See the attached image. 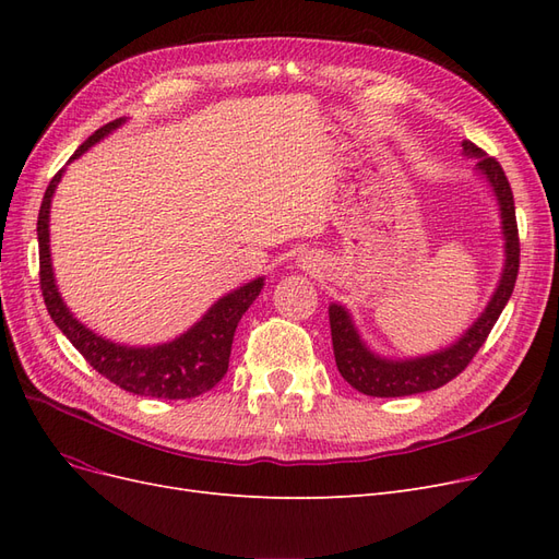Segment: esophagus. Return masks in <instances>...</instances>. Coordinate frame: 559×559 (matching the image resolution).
<instances>
[{
  "label": "esophagus",
  "instance_id": "esophagus-1",
  "mask_svg": "<svg viewBox=\"0 0 559 559\" xmlns=\"http://www.w3.org/2000/svg\"><path fill=\"white\" fill-rule=\"evenodd\" d=\"M300 265H302V267H306V270H312V267L317 265V259H314V257H308V253H306V257H302V259H300Z\"/></svg>",
  "mask_w": 559,
  "mask_h": 559
}]
</instances>
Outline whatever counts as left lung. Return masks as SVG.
<instances>
[{
	"label": "left lung",
	"mask_w": 559,
	"mask_h": 559,
	"mask_svg": "<svg viewBox=\"0 0 559 559\" xmlns=\"http://www.w3.org/2000/svg\"><path fill=\"white\" fill-rule=\"evenodd\" d=\"M462 146L466 156L476 158V170L489 181V186H492L499 202L501 230L506 240V263L501 270L499 286L495 296L489 298L485 312L473 321L471 329L460 337V341L441 352L415 359H384L380 354L370 352L361 341L357 326H354L349 312L343 306H337V302H331L329 321L335 366L341 370V376L357 389V392L366 396H411L431 392V389H438L454 380L471 364V359L476 357V352L487 341L489 331L497 324L501 310L506 308V302H509L513 294L520 267V238L511 183L506 179L497 158L487 156L483 148H478L468 140H464Z\"/></svg>",
	"instance_id": "1"
}]
</instances>
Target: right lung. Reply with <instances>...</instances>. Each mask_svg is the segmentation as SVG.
Returning a JSON list of instances; mask_svg holds the SVG:
<instances>
[{
  "instance_id": "right-lung-1",
  "label": "right lung",
  "mask_w": 559,
  "mask_h": 559,
  "mask_svg": "<svg viewBox=\"0 0 559 559\" xmlns=\"http://www.w3.org/2000/svg\"><path fill=\"white\" fill-rule=\"evenodd\" d=\"M126 118L95 130L91 138L83 142L70 163L81 154L105 140L111 130L123 126ZM62 170L50 179L44 193L39 218H37V238H39V284L46 310L56 326L67 335L79 352L99 376L118 384L130 394L154 396V399H193L210 392V389L226 376L233 335L238 329V321L249 310V306L263 289V277L251 280L224 298H218L214 306L205 312L198 324L181 333L170 343L154 347H128L103 335L93 333L64 306L53 277V265H50V245H48V214L50 198H53L58 183L62 179Z\"/></svg>"
}]
</instances>
